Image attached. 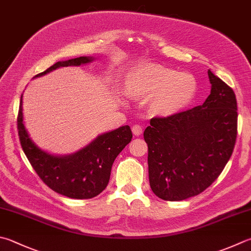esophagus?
<instances>
[{
    "mask_svg": "<svg viewBox=\"0 0 251 251\" xmlns=\"http://www.w3.org/2000/svg\"><path fill=\"white\" fill-rule=\"evenodd\" d=\"M132 132H133V134L135 136H140L142 134V132H143V130H142V126H141L134 125L133 126H132Z\"/></svg>",
    "mask_w": 251,
    "mask_h": 251,
    "instance_id": "obj_1",
    "label": "esophagus"
}]
</instances>
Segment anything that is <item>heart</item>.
I'll use <instances>...</instances> for the list:
<instances>
[{"label": "heart", "instance_id": "1", "mask_svg": "<svg viewBox=\"0 0 251 251\" xmlns=\"http://www.w3.org/2000/svg\"><path fill=\"white\" fill-rule=\"evenodd\" d=\"M126 95L148 99L154 117H170L184 109L197 93V82L188 72H178L160 64L149 63L133 71L126 81Z\"/></svg>", "mask_w": 251, "mask_h": 251}]
</instances>
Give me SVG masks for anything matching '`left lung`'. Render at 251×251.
<instances>
[{
	"label": "left lung",
	"instance_id": "left-lung-1",
	"mask_svg": "<svg viewBox=\"0 0 251 251\" xmlns=\"http://www.w3.org/2000/svg\"><path fill=\"white\" fill-rule=\"evenodd\" d=\"M211 94L201 106L152 118L144 131L152 191L166 201L200 195L223 172L237 138L233 89L209 70Z\"/></svg>",
	"mask_w": 251,
	"mask_h": 251
}]
</instances>
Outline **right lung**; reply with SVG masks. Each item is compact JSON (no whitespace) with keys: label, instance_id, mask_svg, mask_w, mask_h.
<instances>
[{"label":"right lung","instance_id":"1","mask_svg":"<svg viewBox=\"0 0 251 251\" xmlns=\"http://www.w3.org/2000/svg\"><path fill=\"white\" fill-rule=\"evenodd\" d=\"M92 56H79L59 61L36 75L41 76L60 67H78L92 62ZM23 95L17 117V129L24 153L38 176L52 190L73 199H91L105 190L109 182L112 164L122 150L129 144L132 132L129 126L118 127L99 135L86 148L68 156H54L40 150L31 141L24 126Z\"/></svg>","mask_w":251,"mask_h":251}]
</instances>
